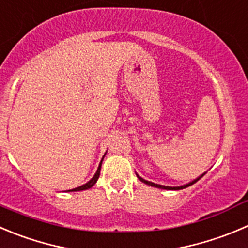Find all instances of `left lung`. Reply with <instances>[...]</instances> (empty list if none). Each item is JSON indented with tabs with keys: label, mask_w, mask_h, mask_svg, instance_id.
<instances>
[{
	"label": "left lung",
	"mask_w": 248,
	"mask_h": 248,
	"mask_svg": "<svg viewBox=\"0 0 248 248\" xmlns=\"http://www.w3.org/2000/svg\"><path fill=\"white\" fill-rule=\"evenodd\" d=\"M205 174H206V173H203V174H201L200 177H199V178H196V179H194L193 182L188 183V184H184V185H182V186H166V185L155 184V183H153V182H148V180H145V179H143V178H141V177H139L138 174H137V177H138V179L140 180V182L145 183V184L150 185V186H155V188H158V189H166V190H180V189L188 188V186H190V185H193L194 183H196V182H198V180L200 179V178H202L203 175H205Z\"/></svg>",
	"instance_id": "left-lung-1"
}]
</instances>
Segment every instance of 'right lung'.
<instances>
[{
	"label": "right lung",
	"mask_w": 248,
	"mask_h": 248,
	"mask_svg": "<svg viewBox=\"0 0 248 248\" xmlns=\"http://www.w3.org/2000/svg\"><path fill=\"white\" fill-rule=\"evenodd\" d=\"M103 158H104V156H103ZM102 162H103V160L100 161V163H99V167H98L97 172H95V174L93 175V178H92V179L90 180V182H87V183H86V184L81 185V186H78V188L71 189V190H68V191H81V190H87V189L92 188L93 185H94L95 183H97L98 178H99V174H100V167H102Z\"/></svg>",
	"instance_id": "obj_1"
}]
</instances>
